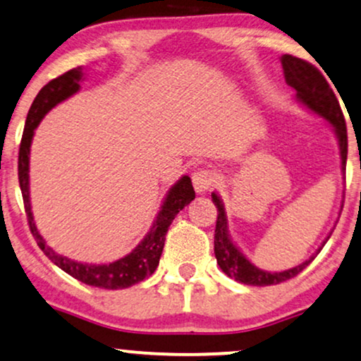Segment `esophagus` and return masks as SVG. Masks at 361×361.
Returning a JSON list of instances; mask_svg holds the SVG:
<instances>
[{
	"label": "esophagus",
	"mask_w": 361,
	"mask_h": 361,
	"mask_svg": "<svg viewBox=\"0 0 361 361\" xmlns=\"http://www.w3.org/2000/svg\"><path fill=\"white\" fill-rule=\"evenodd\" d=\"M196 193H207L216 183V175L209 170H198L191 176Z\"/></svg>",
	"instance_id": "1"
}]
</instances>
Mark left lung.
<instances>
[{"label":"left lung","instance_id":"obj_1","mask_svg":"<svg viewBox=\"0 0 361 361\" xmlns=\"http://www.w3.org/2000/svg\"><path fill=\"white\" fill-rule=\"evenodd\" d=\"M281 66L283 73H285L286 83L296 91L298 102H302L305 106L312 109L317 115L330 121V125L336 133V138H338L341 168L345 170L346 154H348V135H346L343 111H341L340 103L335 93H333L331 86L328 85L325 76L318 71V68H314L312 63L305 61L302 58L283 54ZM212 200L218 209L216 226H214V257H216V262L220 264L223 273H226L230 278H235L236 281L253 286L278 285V283L290 280V278H295L298 273H302L313 262L314 257L320 253L322 248L305 263L285 271L275 273L259 270V268L245 258V255L230 240V235H228L226 230V214L221 200L218 198L216 193H212Z\"/></svg>","mask_w":361,"mask_h":361}]
</instances>
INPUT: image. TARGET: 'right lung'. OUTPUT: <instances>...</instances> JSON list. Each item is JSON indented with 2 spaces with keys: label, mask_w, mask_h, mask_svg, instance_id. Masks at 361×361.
Returning <instances> with one entry per match:
<instances>
[{
  "label": "right lung",
  "mask_w": 361,
  "mask_h": 361,
  "mask_svg": "<svg viewBox=\"0 0 361 361\" xmlns=\"http://www.w3.org/2000/svg\"><path fill=\"white\" fill-rule=\"evenodd\" d=\"M83 73L81 68H73V70L63 73L61 76L49 81L39 90L36 94L33 104H31L28 116H26V125L23 130V138L20 145V157H18V180H20V188L23 195V203H25L26 218H28V225L31 235L35 236L36 243L47 257L71 275L76 280L85 283L90 286H98L104 290H121L133 286L135 283L143 281L145 278L153 275L157 270L159 257L163 253V246H165L166 231L170 228L171 221L175 220L178 213L183 209L186 204H190L195 200V190L191 185L190 176H183L178 183L171 186L168 191L165 202H163L161 212L158 213L157 220L153 223V228L149 233L145 236L143 241L136 246V248L125 258L116 259V262L109 264H88L78 263L73 259L61 257V255L54 253L53 248H49L43 236L38 233L35 226L33 213H31L30 204V147L31 140H33L35 128L39 125L41 118H43L53 106L61 103L63 99L70 98L80 90V81Z\"/></svg>",
  "instance_id": "right-lung-1"
}]
</instances>
